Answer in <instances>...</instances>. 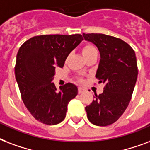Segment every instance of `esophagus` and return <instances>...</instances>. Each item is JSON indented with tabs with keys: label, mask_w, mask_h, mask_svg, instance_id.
Masks as SVG:
<instances>
[{
	"label": "esophagus",
	"mask_w": 150,
	"mask_h": 150,
	"mask_svg": "<svg viewBox=\"0 0 150 150\" xmlns=\"http://www.w3.org/2000/svg\"><path fill=\"white\" fill-rule=\"evenodd\" d=\"M84 91V89H83V88H81V87H79L78 88V93L81 94L82 93V92H83Z\"/></svg>",
	"instance_id": "34e87169"
}]
</instances>
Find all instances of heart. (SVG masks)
<instances>
[{
  "label": "heart",
  "instance_id": "heart-1",
  "mask_svg": "<svg viewBox=\"0 0 150 150\" xmlns=\"http://www.w3.org/2000/svg\"><path fill=\"white\" fill-rule=\"evenodd\" d=\"M81 52H82L83 56L86 59V58L89 56V55H91V54H92L93 53H95V52H97V50H96V48L95 47V46L88 44V45H86L83 46L82 50H81Z\"/></svg>",
  "mask_w": 150,
  "mask_h": 150
}]
</instances>
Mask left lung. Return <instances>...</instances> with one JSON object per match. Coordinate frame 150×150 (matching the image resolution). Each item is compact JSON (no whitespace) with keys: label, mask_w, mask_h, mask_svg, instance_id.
Returning <instances> with one entry per match:
<instances>
[{"label":"left lung","mask_w":150,"mask_h":150,"mask_svg":"<svg viewBox=\"0 0 150 150\" xmlns=\"http://www.w3.org/2000/svg\"><path fill=\"white\" fill-rule=\"evenodd\" d=\"M100 52L96 77L105 84L102 94H95L93 102L85 107L89 121L97 126L112 125L129 104L138 76L134 51L119 38L103 33H83Z\"/></svg>","instance_id":"1"}]
</instances>
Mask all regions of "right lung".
Masks as SVG:
<instances>
[{"label":"right lung","instance_id":"1","mask_svg":"<svg viewBox=\"0 0 150 150\" xmlns=\"http://www.w3.org/2000/svg\"><path fill=\"white\" fill-rule=\"evenodd\" d=\"M81 34L40 35L29 39L18 50L15 67L22 99L37 120L48 125L62 122L77 87L68 83L57 90L52 80L55 67H63L69 54L83 40Z\"/></svg>","mask_w":150,"mask_h":150}]
</instances>
